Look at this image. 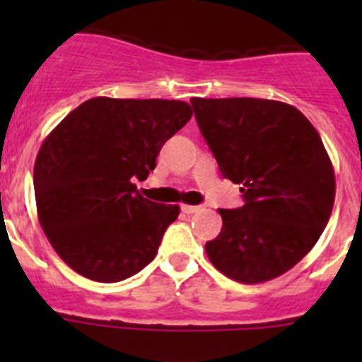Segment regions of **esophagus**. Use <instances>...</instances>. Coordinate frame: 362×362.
Wrapping results in <instances>:
<instances>
[{
    "mask_svg": "<svg viewBox=\"0 0 362 362\" xmlns=\"http://www.w3.org/2000/svg\"><path fill=\"white\" fill-rule=\"evenodd\" d=\"M181 210H183L185 214H188V216H192V214L201 212L203 206H199V204H181Z\"/></svg>",
    "mask_w": 362,
    "mask_h": 362,
    "instance_id": "1",
    "label": "esophagus"
}]
</instances>
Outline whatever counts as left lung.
Returning <instances> with one entry per match:
<instances>
[{
    "label": "left lung",
    "mask_w": 362,
    "mask_h": 362,
    "mask_svg": "<svg viewBox=\"0 0 362 362\" xmlns=\"http://www.w3.org/2000/svg\"><path fill=\"white\" fill-rule=\"evenodd\" d=\"M223 177L241 185V209H221L223 228L204 245L214 267L245 284L296 267L321 238L335 175L321 136L296 107L257 98L190 99Z\"/></svg>",
    "instance_id": "obj_1"
}]
</instances>
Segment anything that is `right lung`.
Listing matches in <instances>:
<instances>
[{
  "label": "right lung",
  "mask_w": 362,
  "mask_h": 362,
  "mask_svg": "<svg viewBox=\"0 0 362 362\" xmlns=\"http://www.w3.org/2000/svg\"><path fill=\"white\" fill-rule=\"evenodd\" d=\"M190 117L185 101L92 98L45 139L34 165L37 217L79 276L117 283L156 257L179 206L145 199L134 181L148 177Z\"/></svg>",
  "instance_id": "add662e5"
}]
</instances>
